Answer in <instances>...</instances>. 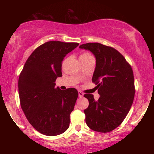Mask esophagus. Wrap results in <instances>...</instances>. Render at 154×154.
Wrapping results in <instances>:
<instances>
[{
	"label": "esophagus",
	"instance_id": "34e87169",
	"mask_svg": "<svg viewBox=\"0 0 154 154\" xmlns=\"http://www.w3.org/2000/svg\"><path fill=\"white\" fill-rule=\"evenodd\" d=\"M78 95L79 98H82V97L84 96V93H83L82 91H78Z\"/></svg>",
	"mask_w": 154,
	"mask_h": 154
}]
</instances>
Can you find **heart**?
<instances>
[{"label": "heart", "instance_id": "obj_1", "mask_svg": "<svg viewBox=\"0 0 154 154\" xmlns=\"http://www.w3.org/2000/svg\"><path fill=\"white\" fill-rule=\"evenodd\" d=\"M90 56H92L90 54H88V53H84V54H82L80 55V56H79V59H85V58L90 57Z\"/></svg>", "mask_w": 154, "mask_h": 154}]
</instances>
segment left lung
Here are the masks:
<instances>
[{
  "instance_id": "left-lung-1",
  "label": "left lung",
  "mask_w": 154,
  "mask_h": 154,
  "mask_svg": "<svg viewBox=\"0 0 154 154\" xmlns=\"http://www.w3.org/2000/svg\"><path fill=\"white\" fill-rule=\"evenodd\" d=\"M80 49L90 51L96 64L92 81L97 85L98 100L85 94L89 106L85 109L86 124L91 130L109 132L119 127L128 115L135 96L132 67L119 51L98 43L82 44Z\"/></svg>"
}]
</instances>
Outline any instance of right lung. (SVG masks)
<instances>
[{"label":"right lung","instance_id":"1","mask_svg":"<svg viewBox=\"0 0 154 154\" xmlns=\"http://www.w3.org/2000/svg\"><path fill=\"white\" fill-rule=\"evenodd\" d=\"M78 45L61 41L40 45L26 60L19 75L21 107L32 126L45 135H60L69 127L78 92L75 88H56L55 82L62 76L63 58Z\"/></svg>","mask_w":154,"mask_h":154}]
</instances>
